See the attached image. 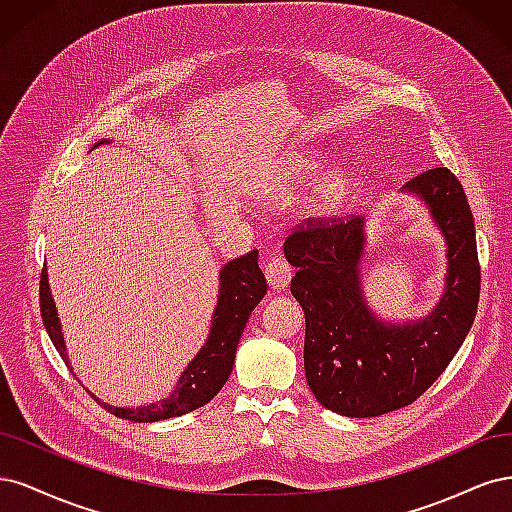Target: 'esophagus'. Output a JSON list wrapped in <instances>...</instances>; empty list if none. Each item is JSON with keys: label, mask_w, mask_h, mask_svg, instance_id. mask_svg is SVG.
Here are the masks:
<instances>
[{"label": "esophagus", "mask_w": 512, "mask_h": 512, "mask_svg": "<svg viewBox=\"0 0 512 512\" xmlns=\"http://www.w3.org/2000/svg\"><path fill=\"white\" fill-rule=\"evenodd\" d=\"M293 276V268L289 266V261L283 257H272L266 263V278L272 289H285L289 285V280Z\"/></svg>", "instance_id": "esophagus-1"}]
</instances>
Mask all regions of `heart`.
Returning <instances> with one entry per match:
<instances>
[{"label": "heart", "mask_w": 512, "mask_h": 512, "mask_svg": "<svg viewBox=\"0 0 512 512\" xmlns=\"http://www.w3.org/2000/svg\"><path fill=\"white\" fill-rule=\"evenodd\" d=\"M289 187H291V180L287 178V176H280L278 180H274V185H272V189H268L270 193H285V191H289ZM336 200L334 195H329L327 197V204H332Z\"/></svg>", "instance_id": "b5f03b06"}]
</instances>
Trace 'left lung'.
Listing matches in <instances>:
<instances>
[{"label":"left lung","mask_w":512,"mask_h":512,"mask_svg":"<svg viewBox=\"0 0 512 512\" xmlns=\"http://www.w3.org/2000/svg\"><path fill=\"white\" fill-rule=\"evenodd\" d=\"M430 206L449 244L447 291L419 323L376 321L359 287L364 221L306 219L285 240L298 268L291 293L306 315L304 370L321 406L344 417L404 408L434 385L466 340L481 293L474 217L449 168H430L406 187Z\"/></svg>","instance_id":"obj_1"}]
</instances>
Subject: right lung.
Wrapping results in <instances>:
<instances>
[{
    "label": "right lung",
    "mask_w": 512,
    "mask_h": 512,
    "mask_svg": "<svg viewBox=\"0 0 512 512\" xmlns=\"http://www.w3.org/2000/svg\"><path fill=\"white\" fill-rule=\"evenodd\" d=\"M104 144L97 142L95 146ZM93 146V148H95ZM259 253L253 249L234 261H229L221 270V293L217 308L212 315V329L202 351L187 366V370L180 376V381L170 398L157 404H148L142 408H117L104 404L95 398V402L104 406L114 417L136 421V423H153L170 417L187 415V412L208 404L214 395L221 391L225 381L232 374L234 359H236V346L244 332V325L249 321L253 308L259 300L266 295L268 283L259 268ZM46 268L40 274V312L48 336H51L55 349L63 357L65 366L68 364V355H65V344L61 336V325L57 319V310L51 289H48Z\"/></svg>",
    "instance_id": "add662e5"
}]
</instances>
